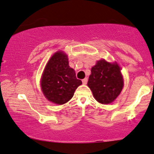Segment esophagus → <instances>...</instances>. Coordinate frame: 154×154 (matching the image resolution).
I'll return each mask as SVG.
<instances>
[{"mask_svg":"<svg viewBox=\"0 0 154 154\" xmlns=\"http://www.w3.org/2000/svg\"><path fill=\"white\" fill-rule=\"evenodd\" d=\"M87 81H88V79H87V78H85V79H83V80H82L83 84L86 85V83H87Z\"/></svg>","mask_w":154,"mask_h":154,"instance_id":"1","label":"esophagus"}]
</instances>
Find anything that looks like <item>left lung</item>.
<instances>
[{
	"instance_id": "left-lung-1",
	"label": "left lung",
	"mask_w": 154,
	"mask_h": 154,
	"mask_svg": "<svg viewBox=\"0 0 154 154\" xmlns=\"http://www.w3.org/2000/svg\"><path fill=\"white\" fill-rule=\"evenodd\" d=\"M94 98L100 103L108 104L118 97L123 87L120 67L105 60H98L91 68L88 81Z\"/></svg>"
}]
</instances>
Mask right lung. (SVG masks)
I'll use <instances>...</instances> for the list:
<instances>
[{
    "label": "right lung",
    "instance_id": "add662e5",
    "mask_svg": "<svg viewBox=\"0 0 154 154\" xmlns=\"http://www.w3.org/2000/svg\"><path fill=\"white\" fill-rule=\"evenodd\" d=\"M82 84L73 68L68 65V56L57 52L45 66L41 79V88L47 99L54 103H66L73 96L75 89Z\"/></svg>",
    "mask_w": 154,
    "mask_h": 154
}]
</instances>
